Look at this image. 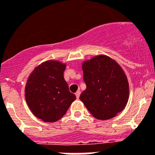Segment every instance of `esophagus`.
<instances>
[{"mask_svg":"<svg viewBox=\"0 0 155 155\" xmlns=\"http://www.w3.org/2000/svg\"><path fill=\"white\" fill-rule=\"evenodd\" d=\"M76 98H77V99H79V96H80V91H78L76 93Z\"/></svg>","mask_w":155,"mask_h":155,"instance_id":"34e87169","label":"esophagus"}]
</instances>
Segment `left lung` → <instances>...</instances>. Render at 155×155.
<instances>
[{"mask_svg":"<svg viewBox=\"0 0 155 155\" xmlns=\"http://www.w3.org/2000/svg\"><path fill=\"white\" fill-rule=\"evenodd\" d=\"M87 89L79 98L97 119L115 117L129 100V83L122 67L106 55H97L82 65Z\"/></svg>","mask_w":155,"mask_h":155,"instance_id":"1","label":"left lung"}]
</instances>
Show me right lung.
Wrapping results in <instances>:
<instances>
[{"instance_id": "obj_1", "label": "right lung", "mask_w": 155, "mask_h": 155, "mask_svg": "<svg viewBox=\"0 0 155 155\" xmlns=\"http://www.w3.org/2000/svg\"><path fill=\"white\" fill-rule=\"evenodd\" d=\"M65 67L61 61L49 60L36 67L28 78L25 101L33 115L44 122L59 120L76 100L64 79Z\"/></svg>"}]
</instances>
